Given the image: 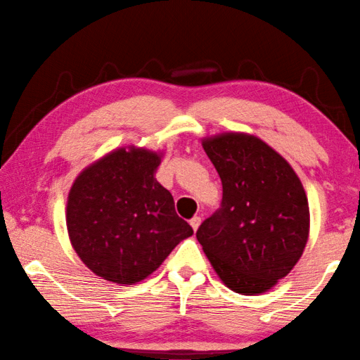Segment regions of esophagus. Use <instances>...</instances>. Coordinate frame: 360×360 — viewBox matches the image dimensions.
I'll return each mask as SVG.
<instances>
[{"label": "esophagus", "mask_w": 360, "mask_h": 360, "mask_svg": "<svg viewBox=\"0 0 360 360\" xmlns=\"http://www.w3.org/2000/svg\"><path fill=\"white\" fill-rule=\"evenodd\" d=\"M190 225H191V228L194 229V231H198L199 225H201V219H199V217H194V219L190 220Z\"/></svg>", "instance_id": "1"}]
</instances>
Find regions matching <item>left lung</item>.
I'll return each mask as SVG.
<instances>
[{
	"label": "left lung",
	"instance_id": "1",
	"mask_svg": "<svg viewBox=\"0 0 360 360\" xmlns=\"http://www.w3.org/2000/svg\"><path fill=\"white\" fill-rule=\"evenodd\" d=\"M223 185L221 209L196 238L229 290L264 293L302 258L309 238V204L285 158L247 132L201 140Z\"/></svg>",
	"mask_w": 360,
	"mask_h": 360
}]
</instances>
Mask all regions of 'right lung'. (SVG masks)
<instances>
[{"mask_svg":"<svg viewBox=\"0 0 360 360\" xmlns=\"http://www.w3.org/2000/svg\"><path fill=\"white\" fill-rule=\"evenodd\" d=\"M164 151L129 145L84 167L70 188L65 219L70 243L94 274L134 285L161 266L193 228L156 180Z\"/></svg>","mask_w":360,"mask_h":360,"instance_id":"1","label":"right lung"}]
</instances>
